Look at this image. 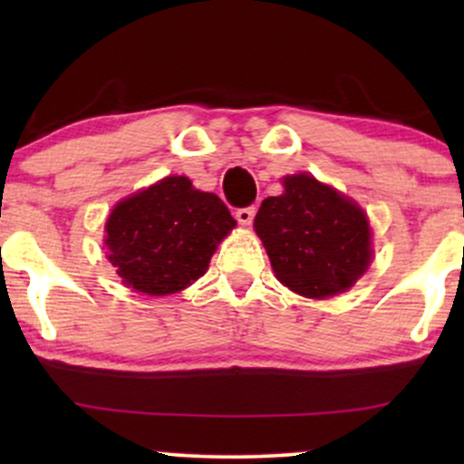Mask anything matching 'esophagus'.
I'll list each match as a JSON object with an SVG mask.
<instances>
[{"instance_id":"obj_1","label":"esophagus","mask_w":464,"mask_h":464,"mask_svg":"<svg viewBox=\"0 0 464 464\" xmlns=\"http://www.w3.org/2000/svg\"><path fill=\"white\" fill-rule=\"evenodd\" d=\"M236 218H237L239 225L248 227L255 218V207H242V209L236 211Z\"/></svg>"}]
</instances>
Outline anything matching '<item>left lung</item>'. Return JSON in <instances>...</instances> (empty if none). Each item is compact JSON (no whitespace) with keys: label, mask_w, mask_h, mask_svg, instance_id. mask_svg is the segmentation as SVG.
I'll return each instance as SVG.
<instances>
[{"label":"left lung","mask_w":464,"mask_h":464,"mask_svg":"<svg viewBox=\"0 0 464 464\" xmlns=\"http://www.w3.org/2000/svg\"><path fill=\"white\" fill-rule=\"evenodd\" d=\"M276 279L307 299L347 292L372 259L369 218L353 202L310 174L284 179L255 216Z\"/></svg>","instance_id":"left-lung-1"}]
</instances>
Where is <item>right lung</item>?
Wrapping results in <instances>:
<instances>
[{"label":"right lung","instance_id":"1","mask_svg":"<svg viewBox=\"0 0 464 464\" xmlns=\"http://www.w3.org/2000/svg\"><path fill=\"white\" fill-rule=\"evenodd\" d=\"M236 227L227 205L188 177H165L120 200L106 220V257L124 285L177 295L207 273L218 244Z\"/></svg>","mask_w":464,"mask_h":464}]
</instances>
